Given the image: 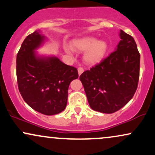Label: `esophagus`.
<instances>
[{"mask_svg":"<svg viewBox=\"0 0 155 155\" xmlns=\"http://www.w3.org/2000/svg\"><path fill=\"white\" fill-rule=\"evenodd\" d=\"M78 72H79V75H81V74L84 72V68L82 67H79L78 68Z\"/></svg>","mask_w":155,"mask_h":155,"instance_id":"esophagus-1","label":"esophagus"}]
</instances>
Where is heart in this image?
Segmentation results:
<instances>
[{
    "instance_id": "obj_1",
    "label": "heart",
    "mask_w": 155,
    "mask_h": 155,
    "mask_svg": "<svg viewBox=\"0 0 155 155\" xmlns=\"http://www.w3.org/2000/svg\"><path fill=\"white\" fill-rule=\"evenodd\" d=\"M72 47L76 51H85L84 54V61L89 65H95L102 60L107 51V44L104 41H97L93 37L76 39L71 43ZM67 52L71 53L69 47L65 48Z\"/></svg>"
}]
</instances>
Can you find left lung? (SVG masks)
I'll return each instance as SVG.
<instances>
[{"mask_svg":"<svg viewBox=\"0 0 155 155\" xmlns=\"http://www.w3.org/2000/svg\"><path fill=\"white\" fill-rule=\"evenodd\" d=\"M117 50L79 76L90 106L114 113L132 99L138 87L140 53L134 38L121 30Z\"/></svg>","mask_w":155,"mask_h":155,"instance_id":"8db88e82","label":"left lung"}]
</instances>
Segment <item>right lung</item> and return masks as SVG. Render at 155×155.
<instances>
[{
    "mask_svg": "<svg viewBox=\"0 0 155 155\" xmlns=\"http://www.w3.org/2000/svg\"><path fill=\"white\" fill-rule=\"evenodd\" d=\"M44 38L35 31L22 42L17 55V84L28 106L43 114L54 115L66 107L69 84L79 74L75 67L54 57H37L33 51Z\"/></svg>",
    "mask_w": 155,
    "mask_h": 155,
    "instance_id": "add662e5",
    "label": "right lung"
}]
</instances>
